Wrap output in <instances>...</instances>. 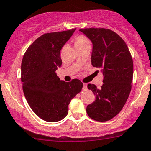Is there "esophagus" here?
Returning a JSON list of instances; mask_svg holds the SVG:
<instances>
[{
  "mask_svg": "<svg viewBox=\"0 0 151 151\" xmlns=\"http://www.w3.org/2000/svg\"><path fill=\"white\" fill-rule=\"evenodd\" d=\"M87 88H88V87H87V84H86V83H84V84H83V90H87Z\"/></svg>",
  "mask_w": 151,
  "mask_h": 151,
  "instance_id": "1",
  "label": "esophagus"
}]
</instances>
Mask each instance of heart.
Returning <instances> with one entry per match:
<instances>
[{
    "label": "heart",
    "instance_id": "1",
    "mask_svg": "<svg viewBox=\"0 0 151 151\" xmlns=\"http://www.w3.org/2000/svg\"><path fill=\"white\" fill-rule=\"evenodd\" d=\"M88 39L86 38V37L84 36H79L76 38V42H75V45H78V44H86L88 43Z\"/></svg>",
    "mask_w": 151,
    "mask_h": 151
}]
</instances>
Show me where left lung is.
<instances>
[{
  "mask_svg": "<svg viewBox=\"0 0 151 151\" xmlns=\"http://www.w3.org/2000/svg\"><path fill=\"white\" fill-rule=\"evenodd\" d=\"M79 31L91 41V63L104 76L100 89L94 84L88 85L95 100L88 105L87 113L95 121H108L120 112L130 94L134 73L132 56L124 41L110 29L88 28Z\"/></svg>",
  "mask_w": 151,
  "mask_h": 151,
  "instance_id": "left-lung-1",
  "label": "left lung"
}]
</instances>
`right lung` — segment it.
Listing matches in <instances>:
<instances>
[{"label": "right lung", "mask_w": 151, "mask_h": 151, "mask_svg": "<svg viewBox=\"0 0 151 151\" xmlns=\"http://www.w3.org/2000/svg\"><path fill=\"white\" fill-rule=\"evenodd\" d=\"M76 29L47 33L37 38L23 56L21 81L29 107L48 122L61 121L68 113L70 100L82 90L81 81H61L56 70L61 67L60 51Z\"/></svg>", "instance_id": "add662e5"}]
</instances>
